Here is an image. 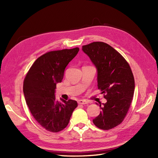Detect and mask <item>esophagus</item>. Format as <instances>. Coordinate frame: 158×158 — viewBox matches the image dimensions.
<instances>
[{
    "mask_svg": "<svg viewBox=\"0 0 158 158\" xmlns=\"http://www.w3.org/2000/svg\"><path fill=\"white\" fill-rule=\"evenodd\" d=\"M78 104H80V105H85V104L88 103V102L86 101H85V100H82V99L78 100Z\"/></svg>",
    "mask_w": 158,
    "mask_h": 158,
    "instance_id": "1",
    "label": "esophagus"
}]
</instances>
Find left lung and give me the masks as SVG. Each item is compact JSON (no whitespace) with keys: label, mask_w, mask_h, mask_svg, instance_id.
Returning <instances> with one entry per match:
<instances>
[{"label":"left lung","mask_w":158,"mask_h":158,"mask_svg":"<svg viewBox=\"0 0 158 158\" xmlns=\"http://www.w3.org/2000/svg\"><path fill=\"white\" fill-rule=\"evenodd\" d=\"M98 71V89L107 99L99 103L102 109L93 123L102 130L118 126L126 117L135 91V79L125 58L111 46L103 42H93L82 46Z\"/></svg>","instance_id":"8db88e82"}]
</instances>
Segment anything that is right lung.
<instances>
[{"mask_svg":"<svg viewBox=\"0 0 158 158\" xmlns=\"http://www.w3.org/2000/svg\"><path fill=\"white\" fill-rule=\"evenodd\" d=\"M78 51V47H76L46 52L34 62L23 81V95L30 111L48 131L63 130L78 106L74 100L56 101L55 93L56 84L63 78L65 68Z\"/></svg>","mask_w":158,"mask_h":158,"instance_id":"right-lung-1","label":"right lung"}]
</instances>
